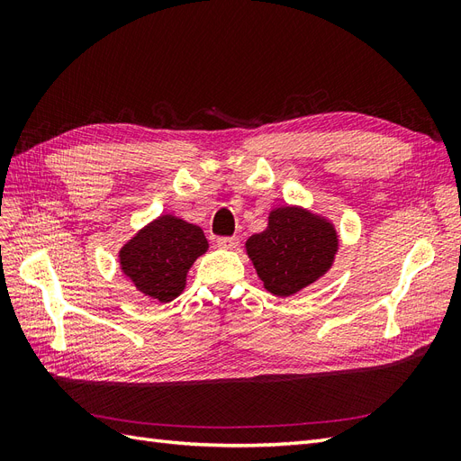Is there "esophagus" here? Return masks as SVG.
Masks as SVG:
<instances>
[{
	"label": "esophagus",
	"instance_id": "esophagus-1",
	"mask_svg": "<svg viewBox=\"0 0 461 461\" xmlns=\"http://www.w3.org/2000/svg\"><path fill=\"white\" fill-rule=\"evenodd\" d=\"M217 246L221 249H234L239 246V239L236 236H222V239H217Z\"/></svg>",
	"mask_w": 461,
	"mask_h": 461
}]
</instances>
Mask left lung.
<instances>
[{
  "label": "left lung",
  "instance_id": "obj_1",
  "mask_svg": "<svg viewBox=\"0 0 461 461\" xmlns=\"http://www.w3.org/2000/svg\"><path fill=\"white\" fill-rule=\"evenodd\" d=\"M263 286L275 296H292L323 276L339 252L332 222L296 205L276 207L267 229L246 242Z\"/></svg>",
  "mask_w": 461,
  "mask_h": 461
}]
</instances>
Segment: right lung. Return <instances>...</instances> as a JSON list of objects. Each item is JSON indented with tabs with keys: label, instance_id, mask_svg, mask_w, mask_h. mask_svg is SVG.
Wrapping results in <instances>:
<instances>
[{
	"label": "right lung",
	"instance_id": "right-lung-1",
	"mask_svg": "<svg viewBox=\"0 0 461 461\" xmlns=\"http://www.w3.org/2000/svg\"><path fill=\"white\" fill-rule=\"evenodd\" d=\"M207 246L200 227L161 215L121 248V271L144 296L167 303L185 290L188 269Z\"/></svg>",
	"mask_w": 461,
	"mask_h": 461
}]
</instances>
